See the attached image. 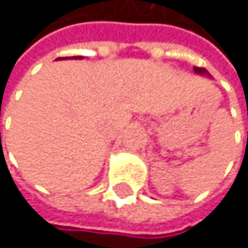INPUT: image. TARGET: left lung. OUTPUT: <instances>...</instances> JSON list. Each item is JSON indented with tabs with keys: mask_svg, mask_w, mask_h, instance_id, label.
Listing matches in <instances>:
<instances>
[{
	"mask_svg": "<svg viewBox=\"0 0 248 248\" xmlns=\"http://www.w3.org/2000/svg\"><path fill=\"white\" fill-rule=\"evenodd\" d=\"M194 72H198V74H207L208 75L207 69H203V67H194Z\"/></svg>",
	"mask_w": 248,
	"mask_h": 248,
	"instance_id": "8db88e82",
	"label": "left lung"
}]
</instances>
